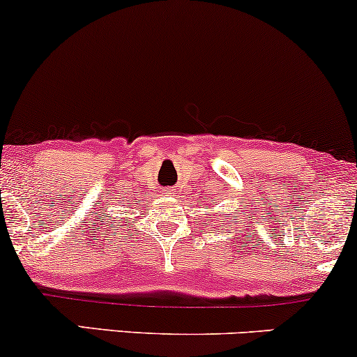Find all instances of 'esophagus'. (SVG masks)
<instances>
[{
  "instance_id": "obj_1",
  "label": "esophagus",
  "mask_w": 357,
  "mask_h": 357,
  "mask_svg": "<svg viewBox=\"0 0 357 357\" xmlns=\"http://www.w3.org/2000/svg\"><path fill=\"white\" fill-rule=\"evenodd\" d=\"M162 195H165V196H176V190H173V188H166Z\"/></svg>"
}]
</instances>
